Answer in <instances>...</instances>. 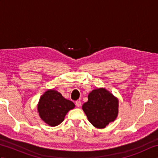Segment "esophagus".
<instances>
[{
  "label": "esophagus",
  "mask_w": 158,
  "mask_h": 158,
  "mask_svg": "<svg viewBox=\"0 0 158 158\" xmlns=\"http://www.w3.org/2000/svg\"><path fill=\"white\" fill-rule=\"evenodd\" d=\"M75 104H76V106L77 107H79V106H81V102L79 101V100H77V101H76Z\"/></svg>",
  "instance_id": "esophagus-1"
}]
</instances>
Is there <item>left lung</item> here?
Instances as JSON below:
<instances>
[{
	"instance_id": "1",
	"label": "left lung",
	"mask_w": 158,
	"mask_h": 158,
	"mask_svg": "<svg viewBox=\"0 0 158 158\" xmlns=\"http://www.w3.org/2000/svg\"><path fill=\"white\" fill-rule=\"evenodd\" d=\"M82 109L89 122L96 128L102 129L113 122L118 115L119 100L105 88L93 89Z\"/></svg>"
}]
</instances>
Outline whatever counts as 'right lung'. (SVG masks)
<instances>
[{
    "label": "right lung",
    "mask_w": 158,
    "mask_h": 158,
    "mask_svg": "<svg viewBox=\"0 0 158 158\" xmlns=\"http://www.w3.org/2000/svg\"><path fill=\"white\" fill-rule=\"evenodd\" d=\"M75 105L66 99L56 89L47 90L41 96L37 105L39 115L49 126H56L61 123L70 110Z\"/></svg>",
    "instance_id": "add662e5"
}]
</instances>
